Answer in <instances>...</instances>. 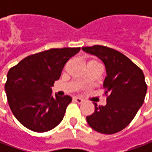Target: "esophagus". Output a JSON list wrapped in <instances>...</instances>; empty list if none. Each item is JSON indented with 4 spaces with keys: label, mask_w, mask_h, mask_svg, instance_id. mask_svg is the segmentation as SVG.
<instances>
[{
    "label": "esophagus",
    "mask_w": 152,
    "mask_h": 152,
    "mask_svg": "<svg viewBox=\"0 0 152 152\" xmlns=\"http://www.w3.org/2000/svg\"><path fill=\"white\" fill-rule=\"evenodd\" d=\"M73 100L75 102H77V103H79V104L84 102V100H83V99H81V98H79V97H76V96L73 97Z\"/></svg>",
    "instance_id": "1"
}]
</instances>
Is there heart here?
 <instances>
[{
    "instance_id": "b5f03b06",
    "label": "heart",
    "mask_w": 152,
    "mask_h": 152,
    "mask_svg": "<svg viewBox=\"0 0 152 152\" xmlns=\"http://www.w3.org/2000/svg\"><path fill=\"white\" fill-rule=\"evenodd\" d=\"M91 62H96V63H99V62H98V61H96V60H91Z\"/></svg>"
}]
</instances>
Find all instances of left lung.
<instances>
[{"label":"left lung","instance_id":"1","mask_svg":"<svg viewBox=\"0 0 152 152\" xmlns=\"http://www.w3.org/2000/svg\"><path fill=\"white\" fill-rule=\"evenodd\" d=\"M82 50L98 56L106 67L103 83L107 105H95V112L86 117L96 131L113 134L130 124L141 107L147 91L142 70L126 56L104 45L83 47Z\"/></svg>","mask_w":152,"mask_h":152}]
</instances>
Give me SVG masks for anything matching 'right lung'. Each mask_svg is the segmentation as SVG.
<instances>
[{
    "instance_id": "add662e5",
    "label": "right lung",
    "mask_w": 152,
    "mask_h": 152,
    "mask_svg": "<svg viewBox=\"0 0 152 152\" xmlns=\"http://www.w3.org/2000/svg\"><path fill=\"white\" fill-rule=\"evenodd\" d=\"M80 47L53 48L30 55L10 68L5 84L7 102L15 118L27 129L49 131L61 122L69 96H52L50 87L64 65Z\"/></svg>"
}]
</instances>
